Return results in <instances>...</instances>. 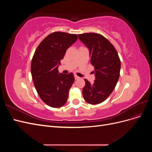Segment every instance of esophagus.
Returning <instances> with one entry per match:
<instances>
[{"instance_id":"esophagus-1","label":"esophagus","mask_w":152,"mask_h":152,"mask_svg":"<svg viewBox=\"0 0 152 152\" xmlns=\"http://www.w3.org/2000/svg\"><path fill=\"white\" fill-rule=\"evenodd\" d=\"M74 77H75V80H77V79H80V77H79V76L76 75H75Z\"/></svg>"}]
</instances>
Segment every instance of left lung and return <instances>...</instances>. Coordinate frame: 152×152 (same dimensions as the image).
<instances>
[{"mask_svg":"<svg viewBox=\"0 0 152 152\" xmlns=\"http://www.w3.org/2000/svg\"><path fill=\"white\" fill-rule=\"evenodd\" d=\"M79 39L89 50L91 63L94 67L95 80L84 79L82 94L87 103L97 104L111 94L120 76L121 60L115 48L104 36L96 33L79 34Z\"/></svg>","mask_w":152,"mask_h":152,"instance_id":"1","label":"left lung"}]
</instances>
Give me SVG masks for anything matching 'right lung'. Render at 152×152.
I'll use <instances>...</instances> for the list:
<instances>
[{
  "instance_id": "add662e5",
  "label": "right lung",
  "mask_w": 152,
  "mask_h": 152,
  "mask_svg": "<svg viewBox=\"0 0 152 152\" xmlns=\"http://www.w3.org/2000/svg\"><path fill=\"white\" fill-rule=\"evenodd\" d=\"M77 38L76 34L53 32L40 43L34 54L31 63L34 84L41 99L50 107H61L67 102L74 75L59 73L58 67Z\"/></svg>"
}]
</instances>
